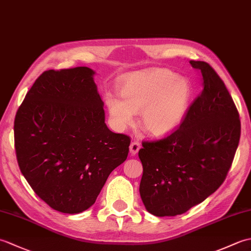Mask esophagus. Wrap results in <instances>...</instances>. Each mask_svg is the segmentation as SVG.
<instances>
[{
  "instance_id": "1",
  "label": "esophagus",
  "mask_w": 251,
  "mask_h": 251,
  "mask_svg": "<svg viewBox=\"0 0 251 251\" xmlns=\"http://www.w3.org/2000/svg\"><path fill=\"white\" fill-rule=\"evenodd\" d=\"M140 148H141V145H140L139 142H138V141H132L130 143V146H129V151H130V153L132 154V155H136V154L139 152Z\"/></svg>"
}]
</instances>
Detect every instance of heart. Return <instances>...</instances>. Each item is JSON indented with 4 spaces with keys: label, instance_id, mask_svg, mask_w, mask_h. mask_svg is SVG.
<instances>
[{
    "label": "heart",
    "instance_id": "b5f03b06",
    "mask_svg": "<svg viewBox=\"0 0 251 251\" xmlns=\"http://www.w3.org/2000/svg\"><path fill=\"white\" fill-rule=\"evenodd\" d=\"M119 96L105 97L110 119L116 129L124 130L135 123L140 112V125L149 135L165 137L182 124L188 113L192 86L188 79L167 69H151L127 74L119 84Z\"/></svg>",
    "mask_w": 251,
    "mask_h": 251
}]
</instances>
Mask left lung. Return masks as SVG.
I'll return each mask as SVG.
<instances>
[{
	"instance_id": "obj_1",
	"label": "left lung",
	"mask_w": 251,
	"mask_h": 251,
	"mask_svg": "<svg viewBox=\"0 0 251 251\" xmlns=\"http://www.w3.org/2000/svg\"><path fill=\"white\" fill-rule=\"evenodd\" d=\"M201 74V94L179 128L162 140L143 142L139 192L156 217L184 214L223 183L241 137L238 111L217 72L205 61H190Z\"/></svg>"
}]
</instances>
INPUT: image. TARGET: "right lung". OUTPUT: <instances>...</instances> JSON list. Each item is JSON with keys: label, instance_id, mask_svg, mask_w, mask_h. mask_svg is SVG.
Instances as JSON below:
<instances>
[{"label": "right lung", "instance_id": "obj_1", "mask_svg": "<svg viewBox=\"0 0 251 251\" xmlns=\"http://www.w3.org/2000/svg\"><path fill=\"white\" fill-rule=\"evenodd\" d=\"M95 73L87 67L45 71L15 117L21 174L41 200L63 214L93 206L128 155L130 138L105 125Z\"/></svg>", "mask_w": 251, "mask_h": 251}]
</instances>
